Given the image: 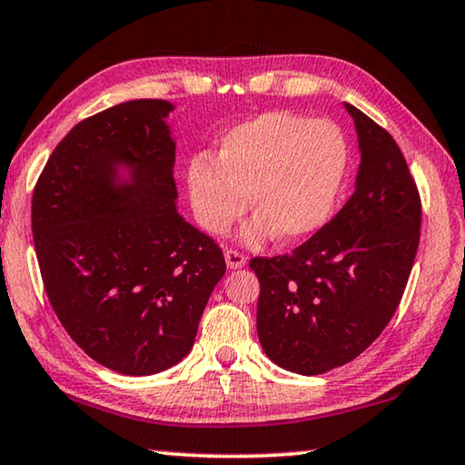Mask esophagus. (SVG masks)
I'll return each mask as SVG.
<instances>
[{"mask_svg": "<svg viewBox=\"0 0 465 465\" xmlns=\"http://www.w3.org/2000/svg\"><path fill=\"white\" fill-rule=\"evenodd\" d=\"M225 262H227V267H230V269H242L246 264V256H244V252H240V250L227 248L225 250Z\"/></svg>", "mask_w": 465, "mask_h": 465, "instance_id": "1", "label": "esophagus"}]
</instances>
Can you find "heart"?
I'll return each instance as SVG.
<instances>
[{"mask_svg":"<svg viewBox=\"0 0 465 465\" xmlns=\"http://www.w3.org/2000/svg\"><path fill=\"white\" fill-rule=\"evenodd\" d=\"M345 165L348 149L335 124L269 112L227 132L217 161L190 163V201L206 232L225 233L246 213L250 194L259 215L246 227L248 242L275 232L285 242L302 240L327 223Z\"/></svg>","mask_w":465,"mask_h":465,"instance_id":"obj_1","label":"heart"}]
</instances>
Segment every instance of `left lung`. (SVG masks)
<instances>
[{
    "label": "left lung",
    "instance_id": "left-lung-1",
    "mask_svg": "<svg viewBox=\"0 0 465 465\" xmlns=\"http://www.w3.org/2000/svg\"><path fill=\"white\" fill-rule=\"evenodd\" d=\"M362 163L341 211L290 254L254 256L256 329L285 371L322 374L358 358L389 325L408 285L422 203L400 146L350 103Z\"/></svg>",
    "mask_w": 465,
    "mask_h": 465
}]
</instances>
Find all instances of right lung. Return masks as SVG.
<instances>
[{
    "instance_id": "1",
    "label": "right lung",
    "mask_w": 465,
    "mask_h": 465,
    "mask_svg": "<svg viewBox=\"0 0 465 465\" xmlns=\"http://www.w3.org/2000/svg\"><path fill=\"white\" fill-rule=\"evenodd\" d=\"M161 99L78 122L33 190V240L51 308L86 356L143 377L188 356L223 250L175 213V146ZM133 169L117 187L114 167Z\"/></svg>"
}]
</instances>
